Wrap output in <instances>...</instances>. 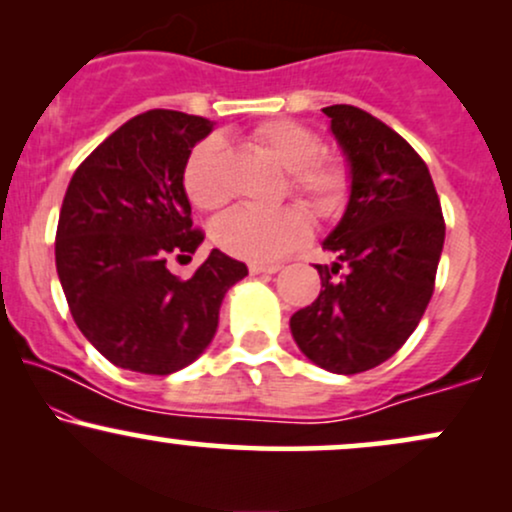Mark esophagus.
Instances as JSON below:
<instances>
[{
  "instance_id": "esophagus-1",
  "label": "esophagus",
  "mask_w": 512,
  "mask_h": 512,
  "mask_svg": "<svg viewBox=\"0 0 512 512\" xmlns=\"http://www.w3.org/2000/svg\"><path fill=\"white\" fill-rule=\"evenodd\" d=\"M250 274H276L279 272V264H262V262H252L250 264Z\"/></svg>"
}]
</instances>
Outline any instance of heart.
<instances>
[{"label":"heart","mask_w":512,"mask_h":512,"mask_svg":"<svg viewBox=\"0 0 512 512\" xmlns=\"http://www.w3.org/2000/svg\"><path fill=\"white\" fill-rule=\"evenodd\" d=\"M257 144L289 170V190L315 209L334 214L349 192V173L337 158L320 156L322 139L313 129L291 120L264 122L255 129ZM187 197L199 209H219L228 202V146L207 137L187 156L182 170ZM310 223L301 207L250 209L236 207L214 221L211 240L228 255L250 262H272L308 238Z\"/></svg>","instance_id":"heart-1"}]
</instances>
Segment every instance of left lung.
<instances>
[{"instance_id": "8db88e82", "label": "left lung", "mask_w": 512, "mask_h": 512, "mask_svg": "<svg viewBox=\"0 0 512 512\" xmlns=\"http://www.w3.org/2000/svg\"><path fill=\"white\" fill-rule=\"evenodd\" d=\"M322 113L349 163L351 192L322 243L337 260L317 264L320 296L293 313L291 334L315 366L354 375L397 354L424 317L445 221L424 158L395 129L354 105Z\"/></svg>"}]
</instances>
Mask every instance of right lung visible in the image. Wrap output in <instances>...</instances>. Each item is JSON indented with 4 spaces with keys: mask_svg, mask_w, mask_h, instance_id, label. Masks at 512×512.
Masks as SVG:
<instances>
[{
    "mask_svg": "<svg viewBox=\"0 0 512 512\" xmlns=\"http://www.w3.org/2000/svg\"><path fill=\"white\" fill-rule=\"evenodd\" d=\"M214 129L207 117L149 110L115 129L76 168L57 223L55 262L81 334L115 366L170 375L204 354L226 291L248 267L211 250L190 279L170 255H195L202 231L182 170Z\"/></svg>",
    "mask_w": 512,
    "mask_h": 512,
    "instance_id": "1",
    "label": "right lung"
}]
</instances>
